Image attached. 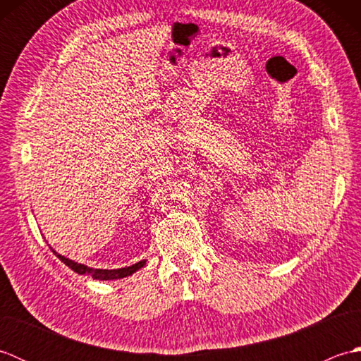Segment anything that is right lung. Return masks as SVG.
Listing matches in <instances>:
<instances>
[{"mask_svg":"<svg viewBox=\"0 0 361 361\" xmlns=\"http://www.w3.org/2000/svg\"><path fill=\"white\" fill-rule=\"evenodd\" d=\"M52 252H54V255H56L60 260H62V262H63L65 265L70 267L73 271L79 273V274H91L94 279H101V281L126 278V276H130L132 273H135L136 270H140L141 267L145 265V260H141V262H137V264H135V265H132V267L118 268V270H97V268H88L87 265L78 264V262H74V260L68 259V257H65V256H62V255H57V252L54 251V250H52Z\"/></svg>","mask_w":361,"mask_h":361,"instance_id":"obj_1","label":"right lung"}]
</instances>
